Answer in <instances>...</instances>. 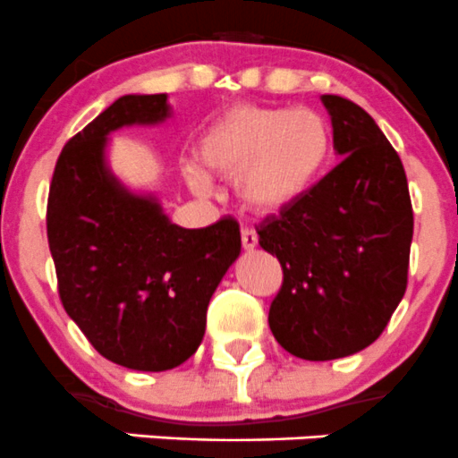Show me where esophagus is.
I'll return each instance as SVG.
<instances>
[{
  "label": "esophagus",
  "mask_w": 458,
  "mask_h": 458,
  "mask_svg": "<svg viewBox=\"0 0 458 458\" xmlns=\"http://www.w3.org/2000/svg\"><path fill=\"white\" fill-rule=\"evenodd\" d=\"M242 246L243 250H255L259 246L257 233H252V230H242Z\"/></svg>",
  "instance_id": "obj_1"
}]
</instances>
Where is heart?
<instances>
[{"label":"heart","instance_id":"heart-1","mask_svg":"<svg viewBox=\"0 0 458 458\" xmlns=\"http://www.w3.org/2000/svg\"><path fill=\"white\" fill-rule=\"evenodd\" d=\"M332 148L330 126L317 110L239 104L206 128L186 179L201 195L212 191L208 174L233 179L248 210L281 215L317 191Z\"/></svg>","mask_w":458,"mask_h":458}]
</instances>
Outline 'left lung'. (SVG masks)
I'll return each instance as SVG.
<instances>
[{"mask_svg":"<svg viewBox=\"0 0 458 458\" xmlns=\"http://www.w3.org/2000/svg\"><path fill=\"white\" fill-rule=\"evenodd\" d=\"M341 164L299 206L257 228L284 285L267 323L284 350L332 361L378 339L408 285L414 216L399 155L352 101L321 95Z\"/></svg>","mask_w":458,"mask_h":458,"instance_id":"8db88e82","label":"left lung"}]
</instances>
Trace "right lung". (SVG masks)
Segmentation results:
<instances>
[{
  "mask_svg": "<svg viewBox=\"0 0 458 458\" xmlns=\"http://www.w3.org/2000/svg\"><path fill=\"white\" fill-rule=\"evenodd\" d=\"M168 97L123 95L64 146L48 195V246L64 310L117 366L164 372L199 348L216 285L242 255L239 224H173L152 192L110 170V135L161 126Z\"/></svg>",
  "mask_w": 458,
  "mask_h": 458,
  "instance_id": "right-lung-1",
  "label": "right lung"
}]
</instances>
